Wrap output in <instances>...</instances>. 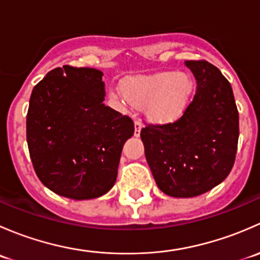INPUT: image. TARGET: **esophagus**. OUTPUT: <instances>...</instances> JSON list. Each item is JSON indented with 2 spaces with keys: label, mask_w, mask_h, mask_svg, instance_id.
<instances>
[{
  "label": "esophagus",
  "mask_w": 260,
  "mask_h": 260,
  "mask_svg": "<svg viewBox=\"0 0 260 260\" xmlns=\"http://www.w3.org/2000/svg\"><path fill=\"white\" fill-rule=\"evenodd\" d=\"M141 129H142V122L140 119H136L135 120V136L138 137L141 133Z\"/></svg>",
  "instance_id": "obj_1"
}]
</instances>
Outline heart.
<instances>
[{"label":"heart","instance_id":"obj_1","mask_svg":"<svg viewBox=\"0 0 260 260\" xmlns=\"http://www.w3.org/2000/svg\"><path fill=\"white\" fill-rule=\"evenodd\" d=\"M122 90L112 89L111 96L145 107L154 122H169L182 114L192 95V79L185 73L162 72L124 80Z\"/></svg>","mask_w":260,"mask_h":260}]
</instances>
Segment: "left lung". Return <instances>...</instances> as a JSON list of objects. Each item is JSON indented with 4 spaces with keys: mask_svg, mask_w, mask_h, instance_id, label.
Masks as SVG:
<instances>
[{
    "mask_svg": "<svg viewBox=\"0 0 260 260\" xmlns=\"http://www.w3.org/2000/svg\"><path fill=\"white\" fill-rule=\"evenodd\" d=\"M196 93L177 120L141 131L146 159L162 192L193 198L226 179L234 166L239 113L230 83L205 60H186Z\"/></svg>",
    "mask_w": 260,
    "mask_h": 260,
    "instance_id": "left-lung-1",
    "label": "left lung"
}]
</instances>
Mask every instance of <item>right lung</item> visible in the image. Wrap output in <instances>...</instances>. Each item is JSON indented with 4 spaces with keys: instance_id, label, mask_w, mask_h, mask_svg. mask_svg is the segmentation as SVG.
Here are the masks:
<instances>
[{
    "instance_id": "right-lung-1",
    "label": "right lung",
    "mask_w": 260,
    "mask_h": 260,
    "mask_svg": "<svg viewBox=\"0 0 260 260\" xmlns=\"http://www.w3.org/2000/svg\"><path fill=\"white\" fill-rule=\"evenodd\" d=\"M103 73L64 65L52 69L30 96L26 138L34 170L52 192L95 199L117 180L123 145L135 133L128 115L103 103Z\"/></svg>"
}]
</instances>
